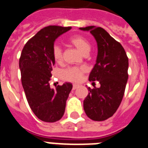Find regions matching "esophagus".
I'll return each mask as SVG.
<instances>
[{
  "instance_id": "1",
  "label": "esophagus",
  "mask_w": 148,
  "mask_h": 148,
  "mask_svg": "<svg viewBox=\"0 0 148 148\" xmlns=\"http://www.w3.org/2000/svg\"><path fill=\"white\" fill-rule=\"evenodd\" d=\"M78 86H79V85L76 84H73V90H76V89L78 87Z\"/></svg>"
}]
</instances>
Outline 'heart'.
I'll return each mask as SVG.
<instances>
[{
    "label": "heart",
    "instance_id": "b5f03b06",
    "mask_svg": "<svg viewBox=\"0 0 148 148\" xmlns=\"http://www.w3.org/2000/svg\"><path fill=\"white\" fill-rule=\"evenodd\" d=\"M69 42L74 45L84 55L88 54L90 51L91 45L86 37L81 35H74L68 39ZM52 55L55 62L60 63L63 59L62 48L58 45H55L52 49ZM86 71L85 67H71L62 72V77L64 80L73 82H77L81 79L83 74Z\"/></svg>",
    "mask_w": 148,
    "mask_h": 148
}]
</instances>
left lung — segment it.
<instances>
[{
  "instance_id": "obj_1",
  "label": "left lung",
  "mask_w": 148,
  "mask_h": 148,
  "mask_svg": "<svg viewBox=\"0 0 148 148\" xmlns=\"http://www.w3.org/2000/svg\"><path fill=\"white\" fill-rule=\"evenodd\" d=\"M80 29L90 31L97 41V62L89 80L100 84L99 88L88 87L84 109L90 119L104 121L113 116L122 100L128 78V58L122 45L104 29L90 26Z\"/></svg>"
}]
</instances>
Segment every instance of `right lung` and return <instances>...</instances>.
Instances as JSON below:
<instances>
[{
    "label": "right lung",
    "instance_id": "1",
    "mask_svg": "<svg viewBox=\"0 0 148 148\" xmlns=\"http://www.w3.org/2000/svg\"><path fill=\"white\" fill-rule=\"evenodd\" d=\"M71 27L49 26L42 29L24 45L19 66L26 99L33 113L45 122L60 120L72 89L71 83L50 87L52 67L55 62L52 49L55 39Z\"/></svg>",
    "mask_w": 148,
    "mask_h": 148
}]
</instances>
